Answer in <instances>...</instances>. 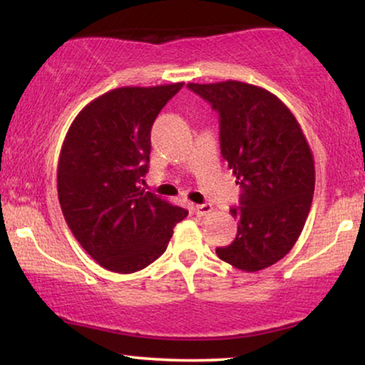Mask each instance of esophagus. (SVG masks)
I'll return each mask as SVG.
<instances>
[{"label":"esophagus","mask_w":365,"mask_h":365,"mask_svg":"<svg viewBox=\"0 0 365 365\" xmlns=\"http://www.w3.org/2000/svg\"><path fill=\"white\" fill-rule=\"evenodd\" d=\"M192 211H194V214H196V216H207L209 212L212 211V206L211 204H196V206L192 207Z\"/></svg>","instance_id":"esophagus-1"}]
</instances>
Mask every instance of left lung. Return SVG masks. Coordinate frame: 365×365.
<instances>
[{
  "instance_id": "obj_1",
  "label": "left lung",
  "mask_w": 365,
  "mask_h": 365,
  "mask_svg": "<svg viewBox=\"0 0 365 365\" xmlns=\"http://www.w3.org/2000/svg\"><path fill=\"white\" fill-rule=\"evenodd\" d=\"M219 113L221 154L242 189L236 239L216 254L246 272L286 256L311 211L314 156L297 119L267 89L241 81L189 83Z\"/></svg>"
}]
</instances>
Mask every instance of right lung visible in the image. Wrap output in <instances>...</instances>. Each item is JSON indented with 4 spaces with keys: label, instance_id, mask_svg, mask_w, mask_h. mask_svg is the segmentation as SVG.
Masks as SVG:
<instances>
[{
    "label": "right lung",
    "instance_id": "1",
    "mask_svg": "<svg viewBox=\"0 0 365 365\" xmlns=\"http://www.w3.org/2000/svg\"><path fill=\"white\" fill-rule=\"evenodd\" d=\"M182 84L104 93L79 111L64 138L58 163L63 216L84 251L108 271L148 267L187 216L141 187L153 123Z\"/></svg>",
    "mask_w": 365,
    "mask_h": 365
}]
</instances>
